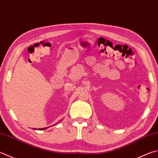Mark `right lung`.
<instances>
[{
    "label": "right lung",
    "mask_w": 158,
    "mask_h": 158,
    "mask_svg": "<svg viewBox=\"0 0 158 158\" xmlns=\"http://www.w3.org/2000/svg\"><path fill=\"white\" fill-rule=\"evenodd\" d=\"M47 128H39V130H45V129H46Z\"/></svg>",
    "instance_id": "add662e5"
}]
</instances>
